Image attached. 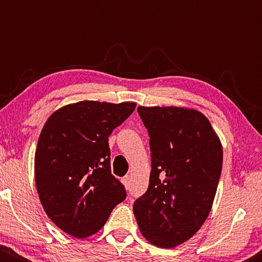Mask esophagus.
I'll return each mask as SVG.
<instances>
[{
    "label": "esophagus",
    "mask_w": 262,
    "mask_h": 262,
    "mask_svg": "<svg viewBox=\"0 0 262 262\" xmlns=\"http://www.w3.org/2000/svg\"><path fill=\"white\" fill-rule=\"evenodd\" d=\"M123 184L126 188L130 187V175H126V177L123 178Z\"/></svg>",
    "instance_id": "1"
}]
</instances>
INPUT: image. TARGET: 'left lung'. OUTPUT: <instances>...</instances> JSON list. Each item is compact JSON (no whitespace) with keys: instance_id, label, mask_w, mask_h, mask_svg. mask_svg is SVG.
Listing matches in <instances>:
<instances>
[{"instance_id":"8db88e82","label":"left lung","mask_w":262,"mask_h":262,"mask_svg":"<svg viewBox=\"0 0 262 262\" xmlns=\"http://www.w3.org/2000/svg\"><path fill=\"white\" fill-rule=\"evenodd\" d=\"M151 151L149 187L134 203L142 235L154 246L187 241L209 216L223 149L203 113L182 107H138Z\"/></svg>"}]
</instances>
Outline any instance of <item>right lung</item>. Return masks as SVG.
Returning a JSON list of instances; mask_svg holds the SVG:
<instances>
[{"mask_svg": "<svg viewBox=\"0 0 262 262\" xmlns=\"http://www.w3.org/2000/svg\"><path fill=\"white\" fill-rule=\"evenodd\" d=\"M135 108V102L80 101L46 120L35 150V185L46 214L67 234H95L126 198L111 173L108 137Z\"/></svg>", "mask_w": 262, "mask_h": 262, "instance_id": "right-lung-1", "label": "right lung"}]
</instances>
